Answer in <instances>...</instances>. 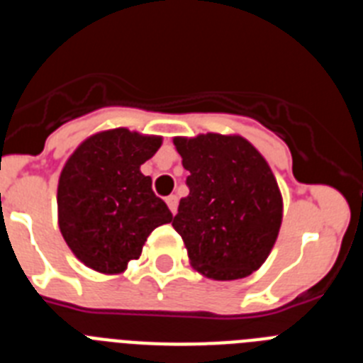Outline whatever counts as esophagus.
I'll return each mask as SVG.
<instances>
[{"instance_id":"34e87169","label":"esophagus","mask_w":363,"mask_h":363,"mask_svg":"<svg viewBox=\"0 0 363 363\" xmlns=\"http://www.w3.org/2000/svg\"><path fill=\"white\" fill-rule=\"evenodd\" d=\"M167 205H169V209H171L172 214H176L178 211V196L176 194H171V196H167Z\"/></svg>"}]
</instances>
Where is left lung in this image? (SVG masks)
<instances>
[{
	"instance_id": "8db88e82",
	"label": "left lung",
	"mask_w": 363,
	"mask_h": 363,
	"mask_svg": "<svg viewBox=\"0 0 363 363\" xmlns=\"http://www.w3.org/2000/svg\"><path fill=\"white\" fill-rule=\"evenodd\" d=\"M189 171V196L172 227L192 267L214 280H238L264 264L281 225V194L264 156L240 136L174 138Z\"/></svg>"
}]
</instances>
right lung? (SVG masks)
Wrapping results in <instances>:
<instances>
[{"label":"right lung","instance_id":"obj_1","mask_svg":"<svg viewBox=\"0 0 363 363\" xmlns=\"http://www.w3.org/2000/svg\"><path fill=\"white\" fill-rule=\"evenodd\" d=\"M162 138L127 129L105 130L82 143L63 167L57 185L60 230L86 267L105 274L125 271L143 243L172 214L152 191L140 165Z\"/></svg>","mask_w":363,"mask_h":363}]
</instances>
